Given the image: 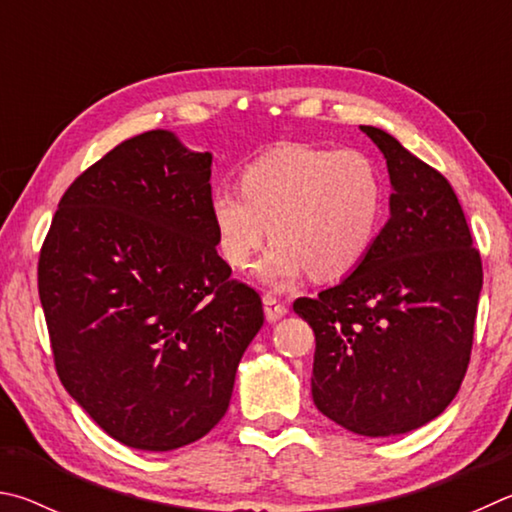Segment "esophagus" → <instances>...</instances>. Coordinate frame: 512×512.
Segmentation results:
<instances>
[{
    "mask_svg": "<svg viewBox=\"0 0 512 512\" xmlns=\"http://www.w3.org/2000/svg\"><path fill=\"white\" fill-rule=\"evenodd\" d=\"M263 306H265V317L267 321H279L285 312H288V308H285V303L276 297V294L267 292L263 297Z\"/></svg>",
    "mask_w": 512,
    "mask_h": 512,
    "instance_id": "1",
    "label": "esophagus"
}]
</instances>
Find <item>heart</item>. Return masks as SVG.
Listing matches in <instances>:
<instances>
[{
  "instance_id": "obj_1",
  "label": "heart",
  "mask_w": 512,
  "mask_h": 512,
  "mask_svg": "<svg viewBox=\"0 0 512 512\" xmlns=\"http://www.w3.org/2000/svg\"><path fill=\"white\" fill-rule=\"evenodd\" d=\"M209 211L220 254L236 270L251 265L272 231L261 263L267 283L306 272L335 281L355 272L380 236L384 179L364 150L292 143L251 161L240 191L218 188Z\"/></svg>"
}]
</instances>
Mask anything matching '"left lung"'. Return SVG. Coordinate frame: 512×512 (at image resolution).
<instances>
[{"label":"left lung","mask_w":512,"mask_h":512,"mask_svg":"<svg viewBox=\"0 0 512 512\" xmlns=\"http://www.w3.org/2000/svg\"><path fill=\"white\" fill-rule=\"evenodd\" d=\"M391 218L355 272L294 301L315 330L312 400L362 436L423 427L454 400L472 353L483 270L452 184L380 128Z\"/></svg>","instance_id":"1"}]
</instances>
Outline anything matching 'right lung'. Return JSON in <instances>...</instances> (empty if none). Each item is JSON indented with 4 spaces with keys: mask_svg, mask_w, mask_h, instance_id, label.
Segmentation results:
<instances>
[{
    "mask_svg": "<svg viewBox=\"0 0 512 512\" xmlns=\"http://www.w3.org/2000/svg\"><path fill=\"white\" fill-rule=\"evenodd\" d=\"M209 179V152L166 130L137 134L71 182L40 249L62 387L134 450L209 434L265 319L215 249Z\"/></svg>",
    "mask_w": 512,
    "mask_h": 512,
    "instance_id": "obj_1",
    "label": "right lung"
}]
</instances>
